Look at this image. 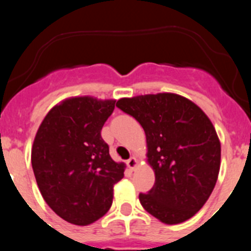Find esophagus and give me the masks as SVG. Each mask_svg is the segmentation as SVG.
Here are the masks:
<instances>
[{
    "mask_svg": "<svg viewBox=\"0 0 251 251\" xmlns=\"http://www.w3.org/2000/svg\"><path fill=\"white\" fill-rule=\"evenodd\" d=\"M126 164H127V166L130 170H135L138 165V160L135 158V156H131V158L126 161Z\"/></svg>",
    "mask_w": 251,
    "mask_h": 251,
    "instance_id": "esophagus-1",
    "label": "esophagus"
}]
</instances>
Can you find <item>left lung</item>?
Segmentation results:
<instances>
[{
  "label": "left lung",
  "mask_w": 251,
  "mask_h": 251,
  "mask_svg": "<svg viewBox=\"0 0 251 251\" xmlns=\"http://www.w3.org/2000/svg\"><path fill=\"white\" fill-rule=\"evenodd\" d=\"M116 107L133 116L146 133L147 161L155 182L148 193H140L142 206L166 225L191 219L219 177L221 144L210 119L175 93L121 98Z\"/></svg>",
  "instance_id": "8db88e82"
}]
</instances>
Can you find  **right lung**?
<instances>
[{
	"label": "right lung",
	"mask_w": 251,
	"mask_h": 251,
	"mask_svg": "<svg viewBox=\"0 0 251 251\" xmlns=\"http://www.w3.org/2000/svg\"><path fill=\"white\" fill-rule=\"evenodd\" d=\"M114 100L72 97L54 105L40 125L31 164L48 206L65 221L87 226L104 216L125 165L115 163L100 136Z\"/></svg>",
	"instance_id": "obj_1"
}]
</instances>
